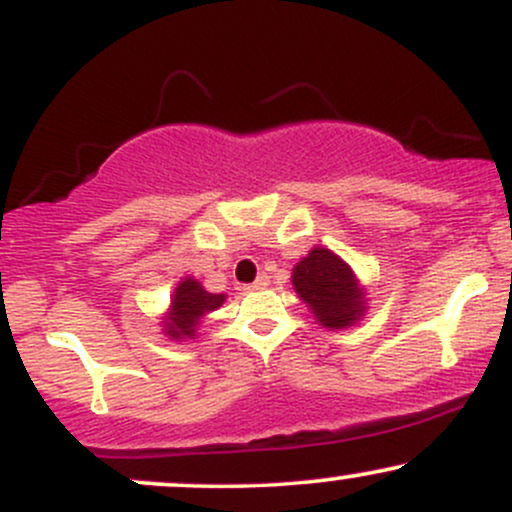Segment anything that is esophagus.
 Wrapping results in <instances>:
<instances>
[{"label":"esophagus","mask_w":512,"mask_h":512,"mask_svg":"<svg viewBox=\"0 0 512 512\" xmlns=\"http://www.w3.org/2000/svg\"><path fill=\"white\" fill-rule=\"evenodd\" d=\"M267 284H269V276L267 274H260V276H257L255 284L245 286V291H262V289H267Z\"/></svg>","instance_id":"obj_1"}]
</instances>
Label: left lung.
<instances>
[{
	"label": "left lung",
	"instance_id": "obj_1",
	"mask_svg": "<svg viewBox=\"0 0 512 512\" xmlns=\"http://www.w3.org/2000/svg\"><path fill=\"white\" fill-rule=\"evenodd\" d=\"M291 284L315 320L327 330L354 327L366 315V289L349 262H344L330 248L315 245L293 267Z\"/></svg>",
	"mask_w": 512,
	"mask_h": 512
}]
</instances>
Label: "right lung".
Segmentation results:
<instances>
[{
	"label": "right lung",
	"instance_id": "1",
	"mask_svg": "<svg viewBox=\"0 0 512 512\" xmlns=\"http://www.w3.org/2000/svg\"><path fill=\"white\" fill-rule=\"evenodd\" d=\"M223 301H226L223 293H209L195 276H185L175 286L168 310L161 315L158 325H161L163 334L175 342L195 339L204 317L219 310Z\"/></svg>",
	"mask_w": 512,
	"mask_h": 512
}]
</instances>
